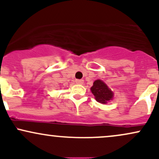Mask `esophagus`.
<instances>
[{
	"mask_svg": "<svg viewBox=\"0 0 159 159\" xmlns=\"http://www.w3.org/2000/svg\"><path fill=\"white\" fill-rule=\"evenodd\" d=\"M75 83L78 84H82L84 83V80L82 79H76L75 80Z\"/></svg>",
	"mask_w": 159,
	"mask_h": 159,
	"instance_id": "1",
	"label": "esophagus"
}]
</instances>
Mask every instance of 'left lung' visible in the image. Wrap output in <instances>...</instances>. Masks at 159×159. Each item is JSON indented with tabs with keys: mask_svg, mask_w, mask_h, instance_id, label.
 Instances as JSON below:
<instances>
[{
	"mask_svg": "<svg viewBox=\"0 0 159 159\" xmlns=\"http://www.w3.org/2000/svg\"><path fill=\"white\" fill-rule=\"evenodd\" d=\"M90 90L94 95L96 101L100 103L106 104L107 102L112 99L114 96L112 91L101 80L95 81Z\"/></svg>",
	"mask_w": 159,
	"mask_h": 159,
	"instance_id": "obj_1",
	"label": "left lung"
}]
</instances>
